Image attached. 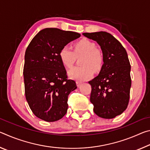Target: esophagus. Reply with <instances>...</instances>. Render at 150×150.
<instances>
[{
  "label": "esophagus",
  "instance_id": "34e87169",
  "mask_svg": "<svg viewBox=\"0 0 150 150\" xmlns=\"http://www.w3.org/2000/svg\"><path fill=\"white\" fill-rule=\"evenodd\" d=\"M76 83H77V87H80V85L81 84H82V82H81V81H76Z\"/></svg>",
  "mask_w": 150,
  "mask_h": 150
}]
</instances>
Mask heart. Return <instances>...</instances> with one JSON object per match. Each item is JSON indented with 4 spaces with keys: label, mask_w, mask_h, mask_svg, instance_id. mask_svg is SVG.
<instances>
[{
    "label": "heart",
    "mask_w": 150,
    "mask_h": 150,
    "mask_svg": "<svg viewBox=\"0 0 150 150\" xmlns=\"http://www.w3.org/2000/svg\"><path fill=\"white\" fill-rule=\"evenodd\" d=\"M74 52L67 45L60 50L59 59L62 64L71 68L74 64L76 57L83 56L81 61L82 67H76L71 69L68 75L71 79L77 81L89 79L93 75V69L98 71L102 67L103 55L100 50L96 47V44L91 40L82 39L73 45Z\"/></svg>",
    "instance_id": "b5f03b06"
}]
</instances>
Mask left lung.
Returning <instances> with one entry per match:
<instances>
[{"label":"left lung","instance_id":"8db88e82","mask_svg":"<svg viewBox=\"0 0 150 150\" xmlns=\"http://www.w3.org/2000/svg\"><path fill=\"white\" fill-rule=\"evenodd\" d=\"M83 35L97 42L103 54L99 74L88 81L92 88L90 100L93 110L99 117L113 118L126 110L130 99L131 66L128 54L122 45L108 32Z\"/></svg>","mask_w":150,"mask_h":150}]
</instances>
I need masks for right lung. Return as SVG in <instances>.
<instances>
[{
	"mask_svg": "<svg viewBox=\"0 0 150 150\" xmlns=\"http://www.w3.org/2000/svg\"><path fill=\"white\" fill-rule=\"evenodd\" d=\"M81 34L58 28H45L30 42L25 53V95L35 116L47 122L62 118L68 108V96L77 88L75 81L67 79L59 59L62 47Z\"/></svg>",
	"mask_w": 150,
	"mask_h": 150,
	"instance_id": "right-lung-1",
	"label": "right lung"
}]
</instances>
